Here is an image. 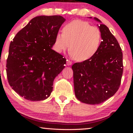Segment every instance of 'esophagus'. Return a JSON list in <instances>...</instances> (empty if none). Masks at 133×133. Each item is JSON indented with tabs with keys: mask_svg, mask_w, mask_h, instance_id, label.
<instances>
[{
	"mask_svg": "<svg viewBox=\"0 0 133 133\" xmlns=\"http://www.w3.org/2000/svg\"><path fill=\"white\" fill-rule=\"evenodd\" d=\"M66 64L68 65H71V64H72V62L71 61H69V60H67L66 61Z\"/></svg>",
	"mask_w": 133,
	"mask_h": 133,
	"instance_id": "obj_1",
	"label": "esophagus"
}]
</instances>
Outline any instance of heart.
<instances>
[{"label":"heart","mask_w":133,"mask_h":133,"mask_svg":"<svg viewBox=\"0 0 133 133\" xmlns=\"http://www.w3.org/2000/svg\"><path fill=\"white\" fill-rule=\"evenodd\" d=\"M101 41V34L97 27L91 26L86 21L74 20L64 27L62 34L56 35L55 49L61 53L69 47L74 60L83 62L94 56L99 48Z\"/></svg>","instance_id":"obj_1"}]
</instances>
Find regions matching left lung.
<instances>
[{
  "mask_svg": "<svg viewBox=\"0 0 133 133\" xmlns=\"http://www.w3.org/2000/svg\"><path fill=\"white\" fill-rule=\"evenodd\" d=\"M98 27L102 38L98 51L89 60L72 66L76 97L89 104H98L112 97L119 88L123 72V52L117 39L104 24Z\"/></svg>",
  "mask_w": 133,
  "mask_h": 133,
  "instance_id": "obj_1",
  "label": "left lung"
}]
</instances>
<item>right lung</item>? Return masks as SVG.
Returning <instances> with one entry per match:
<instances>
[{
	"label": "right lung",
	"instance_id": "obj_1",
	"mask_svg": "<svg viewBox=\"0 0 133 133\" xmlns=\"http://www.w3.org/2000/svg\"><path fill=\"white\" fill-rule=\"evenodd\" d=\"M65 21L61 16L36 17L10 42L7 79L12 89L24 98L38 101L51 95L55 77L66 63L61 54L52 49Z\"/></svg>",
	"mask_w": 133,
	"mask_h": 133
}]
</instances>
